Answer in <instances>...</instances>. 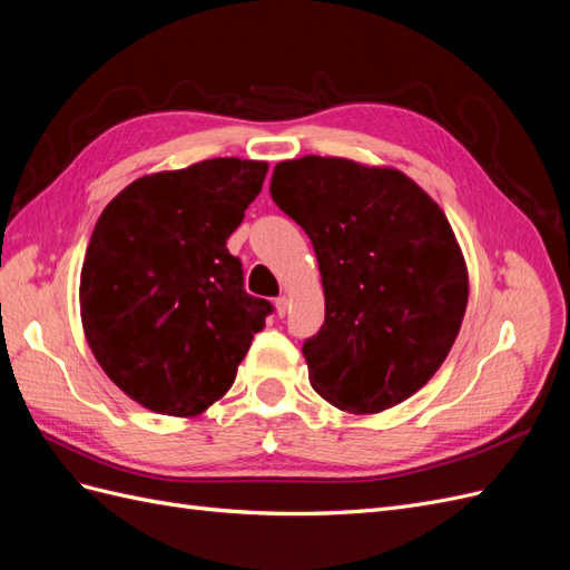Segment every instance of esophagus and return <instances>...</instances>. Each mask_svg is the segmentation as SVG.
Segmentation results:
<instances>
[{"mask_svg": "<svg viewBox=\"0 0 570 570\" xmlns=\"http://www.w3.org/2000/svg\"><path fill=\"white\" fill-rule=\"evenodd\" d=\"M287 304H289V302H287V297H285V295H281L278 299L273 302V306H275V314H278L281 318L287 314Z\"/></svg>", "mask_w": 570, "mask_h": 570, "instance_id": "1", "label": "esophagus"}]
</instances>
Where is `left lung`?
<instances>
[{
    "instance_id": "1",
    "label": "left lung",
    "mask_w": 570,
    "mask_h": 570,
    "mask_svg": "<svg viewBox=\"0 0 570 570\" xmlns=\"http://www.w3.org/2000/svg\"><path fill=\"white\" fill-rule=\"evenodd\" d=\"M271 197L321 268L325 321L302 347L312 387L356 416L402 404L438 373L469 304L440 204L392 166L316 154L275 166Z\"/></svg>"
}]
</instances>
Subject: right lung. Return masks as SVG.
<instances>
[{
	"label": "right lung",
	"mask_w": 570,
	"mask_h": 570,
	"mask_svg": "<svg viewBox=\"0 0 570 570\" xmlns=\"http://www.w3.org/2000/svg\"><path fill=\"white\" fill-rule=\"evenodd\" d=\"M266 161L218 157L132 180L107 204L80 271L85 340L111 383L193 419L230 390L273 306L243 287L226 243Z\"/></svg>",
	"instance_id": "add662e5"
}]
</instances>
